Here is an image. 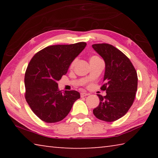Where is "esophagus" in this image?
Listing matches in <instances>:
<instances>
[{"mask_svg": "<svg viewBox=\"0 0 158 158\" xmlns=\"http://www.w3.org/2000/svg\"><path fill=\"white\" fill-rule=\"evenodd\" d=\"M89 95V93H81V97H85V96H87Z\"/></svg>", "mask_w": 158, "mask_h": 158, "instance_id": "1", "label": "esophagus"}]
</instances>
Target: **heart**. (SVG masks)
<instances>
[{
    "instance_id": "b5f03b06",
    "label": "heart",
    "mask_w": 158,
    "mask_h": 158,
    "mask_svg": "<svg viewBox=\"0 0 158 158\" xmlns=\"http://www.w3.org/2000/svg\"><path fill=\"white\" fill-rule=\"evenodd\" d=\"M100 59V58H99L98 56H92L90 58V62H92V61H95V60H99ZM77 58H75V59H74L73 61H72L70 65H69V68H73V67L74 66V65H75V63L77 62Z\"/></svg>"
}]
</instances>
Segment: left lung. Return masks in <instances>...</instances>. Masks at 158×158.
Returning <instances> with one entry per match:
<instances>
[{"label": "left lung", "mask_w": 158, "mask_h": 158, "mask_svg": "<svg viewBox=\"0 0 158 158\" xmlns=\"http://www.w3.org/2000/svg\"><path fill=\"white\" fill-rule=\"evenodd\" d=\"M92 47L105 63L103 85L100 89L106 95H98L100 104L93 109L97 118L113 122L121 118L129 110L137 90V71L130 60L117 48L106 43Z\"/></svg>", "instance_id": "left-lung-1"}]
</instances>
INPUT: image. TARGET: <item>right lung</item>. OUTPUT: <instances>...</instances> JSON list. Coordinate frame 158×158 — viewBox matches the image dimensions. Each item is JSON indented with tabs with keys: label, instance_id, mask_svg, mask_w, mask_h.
<instances>
[{
	"label": "right lung",
	"instance_id": "add662e5",
	"mask_svg": "<svg viewBox=\"0 0 158 158\" xmlns=\"http://www.w3.org/2000/svg\"><path fill=\"white\" fill-rule=\"evenodd\" d=\"M86 43L52 45L32 58L25 73V98L31 110L46 123H56L68 116L80 98L76 90L58 89L57 81L68 73L72 61Z\"/></svg>",
	"mask_w": 158,
	"mask_h": 158
}]
</instances>
